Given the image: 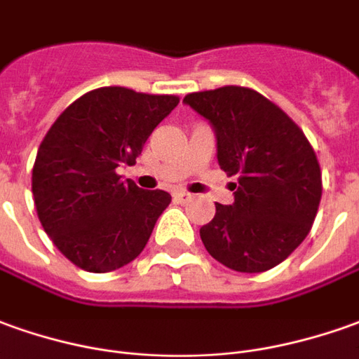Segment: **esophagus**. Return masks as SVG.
Here are the masks:
<instances>
[{"mask_svg":"<svg viewBox=\"0 0 359 359\" xmlns=\"http://www.w3.org/2000/svg\"><path fill=\"white\" fill-rule=\"evenodd\" d=\"M191 197H194V195L187 194V191H175L174 194V199L177 203H187V201H191Z\"/></svg>","mask_w":359,"mask_h":359,"instance_id":"obj_1","label":"esophagus"}]
</instances>
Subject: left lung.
<instances>
[{"label":"left lung","mask_w":359,"mask_h":359,"mask_svg":"<svg viewBox=\"0 0 359 359\" xmlns=\"http://www.w3.org/2000/svg\"><path fill=\"white\" fill-rule=\"evenodd\" d=\"M211 123L217 160L234 184V203H215L201 226L205 248L222 266L259 273L276 268L313 226L323 177L303 130L262 93L224 86L184 97Z\"/></svg>","instance_id":"left-lung-1"}]
</instances>
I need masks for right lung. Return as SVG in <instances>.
I'll return each mask as SVG.
<instances>
[{
  "instance_id": "add662e5",
  "label": "right lung",
  "mask_w": 359,
  "mask_h": 359,
  "mask_svg": "<svg viewBox=\"0 0 359 359\" xmlns=\"http://www.w3.org/2000/svg\"><path fill=\"white\" fill-rule=\"evenodd\" d=\"M177 103L175 95L100 88L66 107L43 138L33 168L34 207L54 246L78 268L105 273L144 250L172 195L123 182L117 168L137 162Z\"/></svg>"
}]
</instances>
